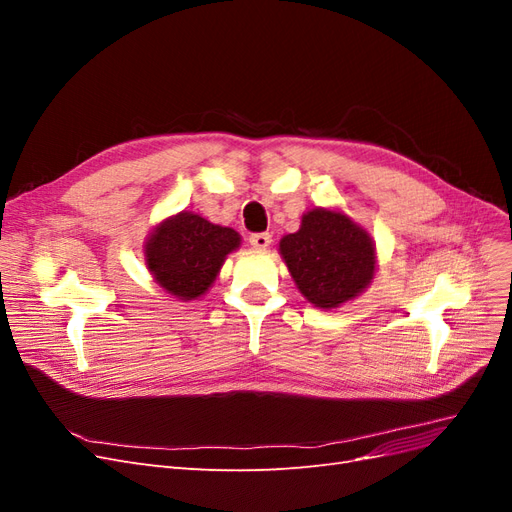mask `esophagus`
Masks as SVG:
<instances>
[{
  "label": "esophagus",
  "mask_w": 512,
  "mask_h": 512,
  "mask_svg": "<svg viewBox=\"0 0 512 512\" xmlns=\"http://www.w3.org/2000/svg\"><path fill=\"white\" fill-rule=\"evenodd\" d=\"M271 241L273 239H271L269 232H256V235L250 237V243H252V247H256V250H267Z\"/></svg>",
  "instance_id": "esophagus-1"
}]
</instances>
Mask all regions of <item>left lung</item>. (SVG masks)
<instances>
[{
    "mask_svg": "<svg viewBox=\"0 0 512 512\" xmlns=\"http://www.w3.org/2000/svg\"><path fill=\"white\" fill-rule=\"evenodd\" d=\"M280 256L303 297L318 309H335L374 282L378 256L369 232L339 209L314 207L301 226L282 237Z\"/></svg>",
    "mask_w": 512,
    "mask_h": 512,
    "instance_id": "1",
    "label": "left lung"
}]
</instances>
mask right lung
Segmentation results:
<instances>
[{
    "label": "right lung",
    "instance_id": "right-lung-1",
    "mask_svg": "<svg viewBox=\"0 0 512 512\" xmlns=\"http://www.w3.org/2000/svg\"><path fill=\"white\" fill-rule=\"evenodd\" d=\"M239 245L237 230L181 211L149 232L143 254L153 282L164 292L179 301H196L213 286L226 256Z\"/></svg>",
    "mask_w": 512,
    "mask_h": 512
}]
</instances>
